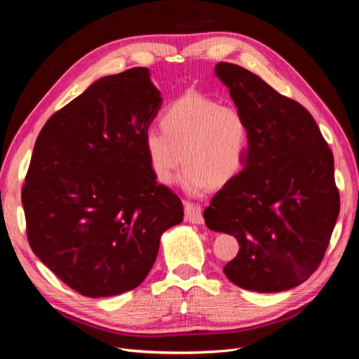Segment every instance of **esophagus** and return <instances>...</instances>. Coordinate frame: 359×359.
Segmentation results:
<instances>
[{"label": "esophagus", "instance_id": "34e87169", "mask_svg": "<svg viewBox=\"0 0 359 359\" xmlns=\"http://www.w3.org/2000/svg\"><path fill=\"white\" fill-rule=\"evenodd\" d=\"M184 210H186V220L194 224H203L202 208L196 203L184 202Z\"/></svg>", "mask_w": 359, "mask_h": 359}]
</instances>
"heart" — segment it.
<instances>
[{"label": "heart", "instance_id": "heart-1", "mask_svg": "<svg viewBox=\"0 0 359 359\" xmlns=\"http://www.w3.org/2000/svg\"><path fill=\"white\" fill-rule=\"evenodd\" d=\"M160 126L163 132L151 128L144 139L158 182L170 184L184 163L181 186L190 194H199L210 186H226L241 172L250 147V126L235 104L190 93L169 104Z\"/></svg>", "mask_w": 359, "mask_h": 359}]
</instances>
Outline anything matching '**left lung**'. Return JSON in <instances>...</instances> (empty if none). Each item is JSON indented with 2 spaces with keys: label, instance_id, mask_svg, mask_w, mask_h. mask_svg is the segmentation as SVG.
Here are the masks:
<instances>
[{
  "label": "left lung",
  "instance_id": "1",
  "mask_svg": "<svg viewBox=\"0 0 359 359\" xmlns=\"http://www.w3.org/2000/svg\"><path fill=\"white\" fill-rule=\"evenodd\" d=\"M214 70L247 118L250 147L244 169L203 211L205 224L240 243L223 268L233 285L292 289L320 265L340 212L332 151L298 102L236 64Z\"/></svg>",
  "mask_w": 359,
  "mask_h": 359
}]
</instances>
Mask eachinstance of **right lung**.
I'll use <instances>...</instances> for the list:
<instances>
[{
	"instance_id": "right-lung-1",
	"label": "right lung",
	"mask_w": 359,
	"mask_h": 359,
	"mask_svg": "<svg viewBox=\"0 0 359 359\" xmlns=\"http://www.w3.org/2000/svg\"><path fill=\"white\" fill-rule=\"evenodd\" d=\"M147 67L104 76L43 126L22 189L28 243L83 297L137 287L160 236L184 217L157 184L144 139L160 106Z\"/></svg>"
}]
</instances>
